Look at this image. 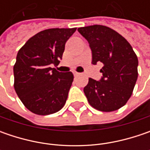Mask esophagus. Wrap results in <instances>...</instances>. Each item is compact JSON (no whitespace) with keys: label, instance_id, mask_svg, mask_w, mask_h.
Here are the masks:
<instances>
[{"label":"esophagus","instance_id":"34e87169","mask_svg":"<svg viewBox=\"0 0 150 150\" xmlns=\"http://www.w3.org/2000/svg\"><path fill=\"white\" fill-rule=\"evenodd\" d=\"M79 72H73V75H74V77H78V76H79Z\"/></svg>","mask_w":150,"mask_h":150}]
</instances>
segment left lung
<instances>
[{"instance_id":"obj_1","label":"left lung","mask_w":150,"mask_h":150,"mask_svg":"<svg viewBox=\"0 0 150 150\" xmlns=\"http://www.w3.org/2000/svg\"><path fill=\"white\" fill-rule=\"evenodd\" d=\"M78 31L88 42L92 63L103 64L100 80L89 78L84 87L88 101L99 111L117 110L132 95L138 78V57L128 41L108 26L93 25Z\"/></svg>"}]
</instances>
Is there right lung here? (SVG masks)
<instances>
[{
	"mask_svg": "<svg viewBox=\"0 0 150 150\" xmlns=\"http://www.w3.org/2000/svg\"><path fill=\"white\" fill-rule=\"evenodd\" d=\"M77 28H52L38 32L19 50L13 67L14 88L31 112L48 115L66 103L73 81L72 72H60L57 65L66 42Z\"/></svg>",
	"mask_w": 150,
	"mask_h": 150,
	"instance_id": "right-lung-1",
	"label": "right lung"
}]
</instances>
